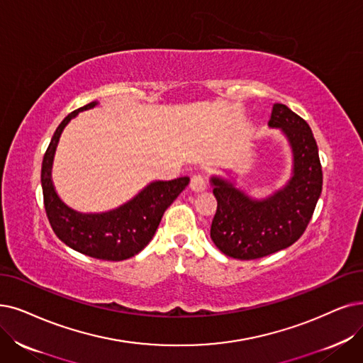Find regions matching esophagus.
Listing matches in <instances>:
<instances>
[{"label":"esophagus","mask_w":363,"mask_h":363,"mask_svg":"<svg viewBox=\"0 0 363 363\" xmlns=\"http://www.w3.org/2000/svg\"><path fill=\"white\" fill-rule=\"evenodd\" d=\"M207 187V182H206V176L201 172H195L194 176L191 177V189L195 192H202Z\"/></svg>","instance_id":"1"}]
</instances>
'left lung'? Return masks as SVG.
I'll return each instance as SVG.
<instances>
[{"label":"left lung","mask_w":363,"mask_h":363,"mask_svg":"<svg viewBox=\"0 0 363 363\" xmlns=\"http://www.w3.org/2000/svg\"><path fill=\"white\" fill-rule=\"evenodd\" d=\"M268 125L281 128L294 150V177L283 191L253 201L213 177L217 210L210 237L229 257L250 260L283 250L306 232L322 194L323 172L311 128L284 104H274Z\"/></svg>","instance_id":"left-lung-1"}]
</instances>
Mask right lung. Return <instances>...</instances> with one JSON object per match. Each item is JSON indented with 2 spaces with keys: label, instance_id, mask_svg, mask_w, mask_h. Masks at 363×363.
<instances>
[{
  "label": "right lung",
  "instance_id": "1",
  "mask_svg": "<svg viewBox=\"0 0 363 363\" xmlns=\"http://www.w3.org/2000/svg\"><path fill=\"white\" fill-rule=\"evenodd\" d=\"M95 104L89 103L69 113L56 128L43 157V199L53 232L68 247L95 259L118 262L133 257L150 242L165 210L189 184V177L150 183L128 204L108 213L82 214L68 208L57 198L52 184L50 168L53 153L65 125L79 111L92 108Z\"/></svg>",
  "mask_w": 363,
  "mask_h": 363
}]
</instances>
